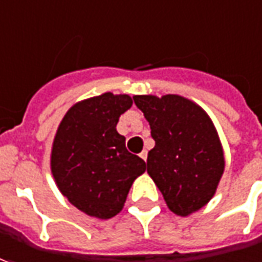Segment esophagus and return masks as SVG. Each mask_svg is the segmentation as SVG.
<instances>
[{"instance_id":"esophagus-1","label":"esophagus","mask_w":262,"mask_h":262,"mask_svg":"<svg viewBox=\"0 0 262 262\" xmlns=\"http://www.w3.org/2000/svg\"><path fill=\"white\" fill-rule=\"evenodd\" d=\"M147 155H148V152H147V151L144 149L141 154H140V157H141V160H144V161H147Z\"/></svg>"}]
</instances>
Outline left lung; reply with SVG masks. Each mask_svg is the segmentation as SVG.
Instances as JSON below:
<instances>
[{
    "label": "left lung",
    "instance_id": "left-lung-1",
    "mask_svg": "<svg viewBox=\"0 0 262 262\" xmlns=\"http://www.w3.org/2000/svg\"><path fill=\"white\" fill-rule=\"evenodd\" d=\"M149 122L155 147L147 172L168 208L187 217L214 196L224 172L223 145L208 114L181 95H135Z\"/></svg>",
    "mask_w": 262,
    "mask_h": 262
}]
</instances>
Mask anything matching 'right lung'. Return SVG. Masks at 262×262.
Returning a JSON list of instances; mask_svg holds the SVG:
<instances>
[{"mask_svg":"<svg viewBox=\"0 0 262 262\" xmlns=\"http://www.w3.org/2000/svg\"><path fill=\"white\" fill-rule=\"evenodd\" d=\"M133 105L127 94H101L74 104L52 142L51 172L61 194L90 217L108 220L124 207L145 161L128 152L118 134L121 114Z\"/></svg>","mask_w":262,"mask_h":262,"instance_id":"obj_1","label":"right lung"}]
</instances>
